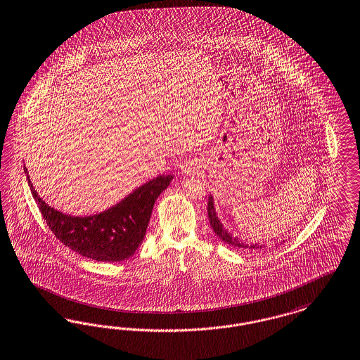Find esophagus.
Here are the masks:
<instances>
[{
  "label": "esophagus",
  "instance_id": "1",
  "mask_svg": "<svg viewBox=\"0 0 360 360\" xmlns=\"http://www.w3.org/2000/svg\"><path fill=\"white\" fill-rule=\"evenodd\" d=\"M185 172H186L187 174L194 173V172H195V167H194V166H186V169H185Z\"/></svg>",
  "mask_w": 360,
  "mask_h": 360
}]
</instances>
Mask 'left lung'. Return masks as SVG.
<instances>
[{
  "instance_id": "1",
  "label": "left lung",
  "mask_w": 360,
  "mask_h": 360,
  "mask_svg": "<svg viewBox=\"0 0 360 360\" xmlns=\"http://www.w3.org/2000/svg\"><path fill=\"white\" fill-rule=\"evenodd\" d=\"M207 216H209V222L213 228V231H216L217 236L226 244L231 246H237V248H243V249H261L262 245L250 244L248 245L244 241L238 240L237 237L231 236L229 231L225 229V226L222 225V222L219 221V218L217 216L216 209H214V200L212 195H209V202H207Z\"/></svg>"
}]
</instances>
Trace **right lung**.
I'll return each mask as SVG.
<instances>
[{
	"instance_id": "right-lung-1",
	"label": "right lung",
	"mask_w": 360,
	"mask_h": 360,
	"mask_svg": "<svg viewBox=\"0 0 360 360\" xmlns=\"http://www.w3.org/2000/svg\"><path fill=\"white\" fill-rule=\"evenodd\" d=\"M28 185L44 219L56 238L86 259L116 262L129 259L143 241L154 203L170 185L173 175H158L134 190L124 200L99 214L73 217L63 214L40 198Z\"/></svg>"
}]
</instances>
